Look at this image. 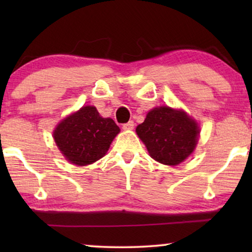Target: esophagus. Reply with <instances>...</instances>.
I'll return each mask as SVG.
<instances>
[{
  "mask_svg": "<svg viewBox=\"0 0 252 252\" xmlns=\"http://www.w3.org/2000/svg\"><path fill=\"white\" fill-rule=\"evenodd\" d=\"M134 126H135V124H134L133 120H130V122L126 123V124H124V125H123V128L125 129V130H130V129H133V128H134Z\"/></svg>",
  "mask_w": 252,
  "mask_h": 252,
  "instance_id": "34e87169",
  "label": "esophagus"
}]
</instances>
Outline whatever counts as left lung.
<instances>
[{"mask_svg":"<svg viewBox=\"0 0 252 252\" xmlns=\"http://www.w3.org/2000/svg\"><path fill=\"white\" fill-rule=\"evenodd\" d=\"M136 133L155 160L175 166L194 151L199 129L186 112L160 106L148 112Z\"/></svg>","mask_w":252,"mask_h":252,"instance_id":"left-lung-1","label":"left lung"}]
</instances>
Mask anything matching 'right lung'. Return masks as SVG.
<instances>
[{
  "instance_id": "1",
  "label": "right lung",
  "mask_w": 252,
  "mask_h": 252,
  "mask_svg": "<svg viewBox=\"0 0 252 252\" xmlns=\"http://www.w3.org/2000/svg\"><path fill=\"white\" fill-rule=\"evenodd\" d=\"M119 130L111 118H102L95 106L87 105L65 118L54 139L70 163L84 166L104 156Z\"/></svg>"
}]
</instances>
